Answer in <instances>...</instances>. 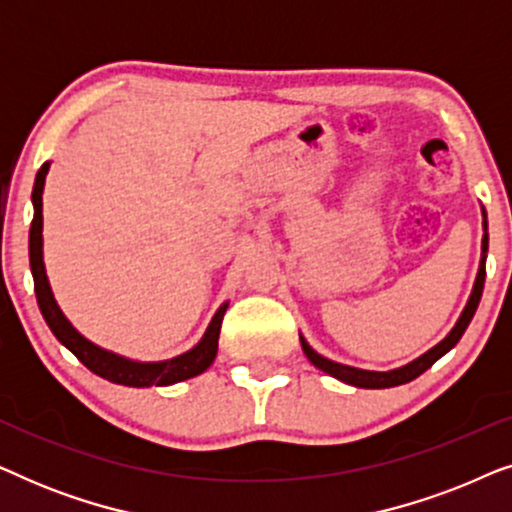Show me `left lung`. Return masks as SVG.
Wrapping results in <instances>:
<instances>
[{
    "mask_svg": "<svg viewBox=\"0 0 512 512\" xmlns=\"http://www.w3.org/2000/svg\"><path fill=\"white\" fill-rule=\"evenodd\" d=\"M482 216H485V209H482ZM482 228H485V235H482V256H480V268H478V277H475V284H473V291L471 296H468V303L464 307V312L459 314L457 324L450 333L445 335L443 340L438 342L436 347H431L429 352H424L422 356H417L415 361L405 363L401 368H394V370H363V368H354V366H345V363H338V361H331L326 359V356H321L319 352H314V349L307 345V340L300 335V345H303V352L307 359H310L312 366H317L319 370H324L335 380L345 382V384H352V387H359V389H389V387H398V384H405V382H412L415 377H419L424 373V370H429L433 363H436L440 356H445L450 349L457 345L461 340V335L471 324L475 310H478V303L482 298V286H485V261H487V247H489V235H487V216L485 221H482Z\"/></svg>",
    "mask_w": 512,
    "mask_h": 512,
    "instance_id": "8db88e82",
    "label": "left lung"
}]
</instances>
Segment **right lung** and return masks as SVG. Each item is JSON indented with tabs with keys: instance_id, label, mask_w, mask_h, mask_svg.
Instances as JSON below:
<instances>
[{
	"instance_id": "obj_1",
	"label": "right lung",
	"mask_w": 512,
	"mask_h": 512,
	"mask_svg": "<svg viewBox=\"0 0 512 512\" xmlns=\"http://www.w3.org/2000/svg\"><path fill=\"white\" fill-rule=\"evenodd\" d=\"M48 167H51V163L41 165L32 188L34 219L30 226V268L34 277V293H37L39 310L44 314L46 324L53 331L55 338H58L88 370H93L95 375L104 377V380L123 384V387H170V384L191 380V377L205 373V370L214 363L216 352H219L221 321L223 314L228 310V303H223L219 310H216L198 345L188 349L184 354L174 356V359L165 361H132L125 359L121 354L109 352V349L83 338V335L72 326V321L62 314L46 277L44 235H41V230H44V214H41L44 212V200H41V195H44Z\"/></svg>"
}]
</instances>
